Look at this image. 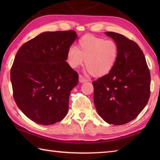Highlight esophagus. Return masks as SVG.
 <instances>
[{"mask_svg": "<svg viewBox=\"0 0 160 160\" xmlns=\"http://www.w3.org/2000/svg\"><path fill=\"white\" fill-rule=\"evenodd\" d=\"M79 81L80 82H88V79H87L85 77H83L82 75H79Z\"/></svg>", "mask_w": 160, "mask_h": 160, "instance_id": "obj_1", "label": "esophagus"}]
</instances>
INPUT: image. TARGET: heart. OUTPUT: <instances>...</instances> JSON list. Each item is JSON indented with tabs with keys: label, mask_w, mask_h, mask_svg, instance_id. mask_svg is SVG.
I'll return each instance as SVG.
<instances>
[{
	"label": "heart",
	"mask_w": 160,
	"mask_h": 160,
	"mask_svg": "<svg viewBox=\"0 0 160 160\" xmlns=\"http://www.w3.org/2000/svg\"><path fill=\"white\" fill-rule=\"evenodd\" d=\"M119 48L112 39L88 34L78 40V47L72 46L66 53V63L72 68L83 64L94 77L105 76L112 72L117 63Z\"/></svg>",
	"instance_id": "obj_1"
}]
</instances>
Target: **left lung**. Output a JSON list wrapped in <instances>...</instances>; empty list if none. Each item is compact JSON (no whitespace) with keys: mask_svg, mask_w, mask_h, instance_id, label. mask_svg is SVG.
Listing matches in <instances>:
<instances>
[{"mask_svg":"<svg viewBox=\"0 0 160 160\" xmlns=\"http://www.w3.org/2000/svg\"><path fill=\"white\" fill-rule=\"evenodd\" d=\"M105 33L117 43L119 56L110 73L92 82L94 103L106 122L123 125L136 118L148 104L150 72L136 43L116 32Z\"/></svg>","mask_w":160,"mask_h":160,"instance_id":"8db88e82","label":"left lung"}]
</instances>
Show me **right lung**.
<instances>
[{
  "mask_svg": "<svg viewBox=\"0 0 160 160\" xmlns=\"http://www.w3.org/2000/svg\"><path fill=\"white\" fill-rule=\"evenodd\" d=\"M77 38L73 30L46 32L19 48L10 70L13 97L22 113L42 125L66 116L70 92L78 74L66 63V53Z\"/></svg>",
  "mask_w": 160,
  "mask_h": 160,
  "instance_id": "right-lung-1",
  "label": "right lung"
}]
</instances>
